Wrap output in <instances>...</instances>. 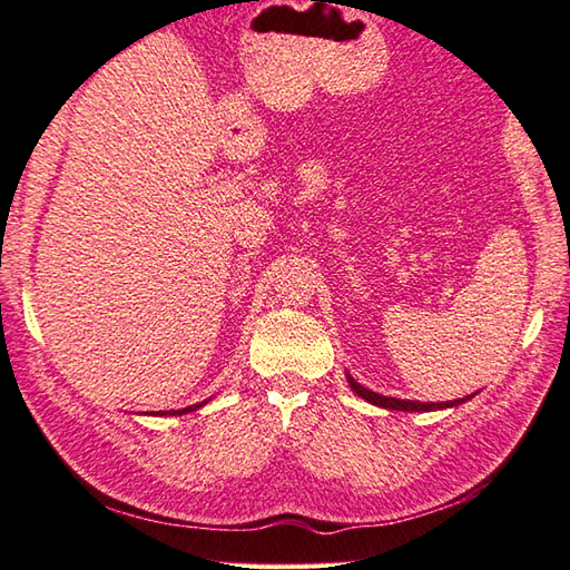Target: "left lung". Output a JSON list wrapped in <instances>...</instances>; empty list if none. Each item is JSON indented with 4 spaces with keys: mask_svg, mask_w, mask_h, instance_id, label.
<instances>
[{
    "mask_svg": "<svg viewBox=\"0 0 570 570\" xmlns=\"http://www.w3.org/2000/svg\"><path fill=\"white\" fill-rule=\"evenodd\" d=\"M347 382H350V386H353V392L357 394V396H362L365 399V402H370V404H374V406H382V409H392V411H435V409H451V406H458V404H463V402H468V399L472 396H463V399H453V402H439V404H433V402H406V399H394V396H382V394H377V392H370L367 386H362L360 382H355L353 377H350L347 374Z\"/></svg>",
    "mask_w": 570,
    "mask_h": 570,
    "instance_id": "left-lung-1",
    "label": "left lung"
}]
</instances>
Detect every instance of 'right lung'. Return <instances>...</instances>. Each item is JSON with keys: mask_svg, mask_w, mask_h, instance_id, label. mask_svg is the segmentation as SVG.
Listing matches in <instances>:
<instances>
[{"mask_svg": "<svg viewBox=\"0 0 570 570\" xmlns=\"http://www.w3.org/2000/svg\"><path fill=\"white\" fill-rule=\"evenodd\" d=\"M203 404H208V402H203ZM203 404H193V406H186V409H178V411H168V414H188V411H196V409H200ZM159 414H161V411H159Z\"/></svg>", "mask_w": 570, "mask_h": 570, "instance_id": "add662e5", "label": "right lung"}]
</instances>
